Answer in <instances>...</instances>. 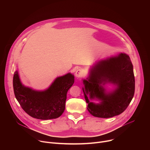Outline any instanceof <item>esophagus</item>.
Listing matches in <instances>:
<instances>
[{
    "instance_id": "esophagus-1",
    "label": "esophagus",
    "mask_w": 150,
    "mask_h": 150,
    "mask_svg": "<svg viewBox=\"0 0 150 150\" xmlns=\"http://www.w3.org/2000/svg\"><path fill=\"white\" fill-rule=\"evenodd\" d=\"M83 72L81 69H78L75 72V76L78 78H79L83 76Z\"/></svg>"
}]
</instances>
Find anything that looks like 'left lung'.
<instances>
[{"label":"left lung","mask_w":150,"mask_h":150,"mask_svg":"<svg viewBox=\"0 0 150 150\" xmlns=\"http://www.w3.org/2000/svg\"><path fill=\"white\" fill-rule=\"evenodd\" d=\"M82 91L91 115L109 118L123 112L130 104L135 92V77L129 56L120 53L96 62L89 75L83 79ZM112 83L115 88L108 92L103 87ZM93 100L99 101L98 103Z\"/></svg>","instance_id":"8db88e82"}]
</instances>
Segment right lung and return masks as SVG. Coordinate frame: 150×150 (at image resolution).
I'll use <instances>...</instances> for the list:
<instances>
[{
	"label": "right lung",
	"mask_w": 150,
	"mask_h": 150,
	"mask_svg": "<svg viewBox=\"0 0 150 150\" xmlns=\"http://www.w3.org/2000/svg\"><path fill=\"white\" fill-rule=\"evenodd\" d=\"M74 83L71 73L57 77L45 90H35L21 82L18 72H14L13 87L15 97L30 116L41 120L60 117L65 109L67 94Z\"/></svg>",
	"instance_id": "add662e5"
}]
</instances>
